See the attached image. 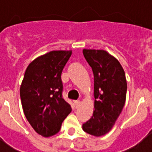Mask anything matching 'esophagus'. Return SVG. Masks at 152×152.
I'll list each match as a JSON object with an SVG mask.
<instances>
[{
    "label": "esophagus",
    "instance_id": "esophagus-1",
    "mask_svg": "<svg viewBox=\"0 0 152 152\" xmlns=\"http://www.w3.org/2000/svg\"><path fill=\"white\" fill-rule=\"evenodd\" d=\"M74 103H75V107H78L80 106V100H76V101H74Z\"/></svg>",
    "mask_w": 152,
    "mask_h": 152
}]
</instances>
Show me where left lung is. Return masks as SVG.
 Wrapping results in <instances>:
<instances>
[{
  "label": "left lung",
  "instance_id": "8db88e82",
  "mask_svg": "<svg viewBox=\"0 0 152 152\" xmlns=\"http://www.w3.org/2000/svg\"><path fill=\"white\" fill-rule=\"evenodd\" d=\"M85 58L94 76V108L92 117L83 124V130L102 136L111 130L124 107L127 83L116 58L104 50H84Z\"/></svg>",
  "mask_w": 152,
  "mask_h": 152
}]
</instances>
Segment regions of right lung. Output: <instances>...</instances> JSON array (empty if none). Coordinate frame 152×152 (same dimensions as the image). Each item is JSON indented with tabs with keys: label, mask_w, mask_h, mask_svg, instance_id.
I'll return each mask as SVG.
<instances>
[{
	"label": "right lung",
	"mask_w": 152,
	"mask_h": 152,
	"mask_svg": "<svg viewBox=\"0 0 152 152\" xmlns=\"http://www.w3.org/2000/svg\"><path fill=\"white\" fill-rule=\"evenodd\" d=\"M72 51H51L31 62L20 86L23 110L37 134H56L72 107L63 98L61 75Z\"/></svg>",
	"instance_id": "1"
}]
</instances>
